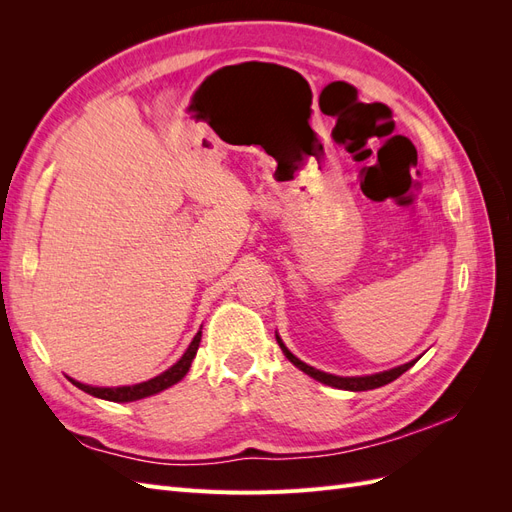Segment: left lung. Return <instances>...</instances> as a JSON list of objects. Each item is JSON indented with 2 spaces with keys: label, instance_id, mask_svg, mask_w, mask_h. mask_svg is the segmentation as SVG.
I'll return each mask as SVG.
<instances>
[{
  "label": "left lung",
  "instance_id": "1",
  "mask_svg": "<svg viewBox=\"0 0 512 512\" xmlns=\"http://www.w3.org/2000/svg\"><path fill=\"white\" fill-rule=\"evenodd\" d=\"M275 339H277V344H280L282 352L286 354V359H288L294 367H299V369L303 371V374L312 376L314 380H318V382H322V384L333 386V389L352 391V393H356V391H371V389H378V386L389 384V382L397 380L401 374H404V371H408L418 359H421V356H418V359H414V361H410V363L397 365V367L386 369V371H378V374H369V376H335V374H327V371H320V369H316V367H312V365L303 363L301 359H297V356H294V354L284 346L282 337L277 335V333H275Z\"/></svg>",
  "mask_w": 512,
  "mask_h": 512
}]
</instances>
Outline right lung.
Segmentation results:
<instances>
[{
	"label": "right lung",
	"mask_w": 512,
	"mask_h": 512,
	"mask_svg": "<svg viewBox=\"0 0 512 512\" xmlns=\"http://www.w3.org/2000/svg\"><path fill=\"white\" fill-rule=\"evenodd\" d=\"M200 329H203V327H200ZM200 337H203V331H198L194 335L192 344L188 346V350L183 352V356L173 367H168L166 371H162L160 376L151 378L147 382H138V384H132V386H91V384H83V382L74 380V378H68V380L74 386H79L81 391L89 393V395H94L98 399H106V401H117V404H126V401L145 399V397H151V395H156V393H162V391L168 389V386H173L179 380H183V376L190 371L194 356L198 352Z\"/></svg>",
	"instance_id": "right-lung-1"
}]
</instances>
